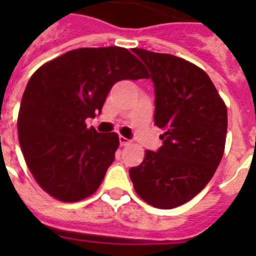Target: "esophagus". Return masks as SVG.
Returning a JSON list of instances; mask_svg holds the SVG:
<instances>
[{
	"label": "esophagus",
	"instance_id": "obj_1",
	"mask_svg": "<svg viewBox=\"0 0 256 256\" xmlns=\"http://www.w3.org/2000/svg\"><path fill=\"white\" fill-rule=\"evenodd\" d=\"M120 146H128V144H130V140L128 138H124V136H120Z\"/></svg>",
	"mask_w": 256,
	"mask_h": 256
}]
</instances>
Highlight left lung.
<instances>
[{"instance_id":"left-lung-1","label":"left lung","mask_w":256,"mask_h":256,"mask_svg":"<svg viewBox=\"0 0 256 256\" xmlns=\"http://www.w3.org/2000/svg\"><path fill=\"white\" fill-rule=\"evenodd\" d=\"M150 69L154 120L164 130L158 152L128 174L136 194L156 208H174L204 188L220 164L227 132L226 104L210 77L171 54L132 49Z\"/></svg>"}]
</instances>
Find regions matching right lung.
I'll use <instances>...</instances> for the list:
<instances>
[{
    "instance_id": "obj_1",
    "label": "right lung",
    "mask_w": 256,
    "mask_h": 256,
    "mask_svg": "<svg viewBox=\"0 0 256 256\" xmlns=\"http://www.w3.org/2000/svg\"><path fill=\"white\" fill-rule=\"evenodd\" d=\"M146 78L140 60L118 46L70 50L42 65L26 85L18 140L37 183L53 198L78 202L100 187L120 146L85 120L102 110L114 84Z\"/></svg>"
}]
</instances>
